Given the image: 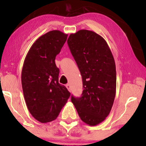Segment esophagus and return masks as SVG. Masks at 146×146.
Returning <instances> with one entry per match:
<instances>
[{"label":"esophagus","mask_w":146,"mask_h":146,"mask_svg":"<svg viewBox=\"0 0 146 146\" xmlns=\"http://www.w3.org/2000/svg\"><path fill=\"white\" fill-rule=\"evenodd\" d=\"M66 87L67 88V89L70 92L71 91V86H70V84H68L66 85Z\"/></svg>","instance_id":"1"}]
</instances>
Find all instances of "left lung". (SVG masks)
Segmentation results:
<instances>
[{"mask_svg": "<svg viewBox=\"0 0 146 146\" xmlns=\"http://www.w3.org/2000/svg\"><path fill=\"white\" fill-rule=\"evenodd\" d=\"M68 45L82 78L80 98L72 96L80 117L90 125L103 121L110 112L116 92V71L106 41L94 32L80 30L71 34Z\"/></svg>", "mask_w": 146, "mask_h": 146, "instance_id": "1", "label": "left lung"}]
</instances>
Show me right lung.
Listing matches in <instances>:
<instances>
[{"instance_id":"1","label":"right lung","mask_w":146,"mask_h":146,"mask_svg":"<svg viewBox=\"0 0 146 146\" xmlns=\"http://www.w3.org/2000/svg\"><path fill=\"white\" fill-rule=\"evenodd\" d=\"M68 35L52 31L41 36L28 52L22 70V87L30 113L41 123L56 119L70 93L58 82L55 58Z\"/></svg>"}]
</instances>
